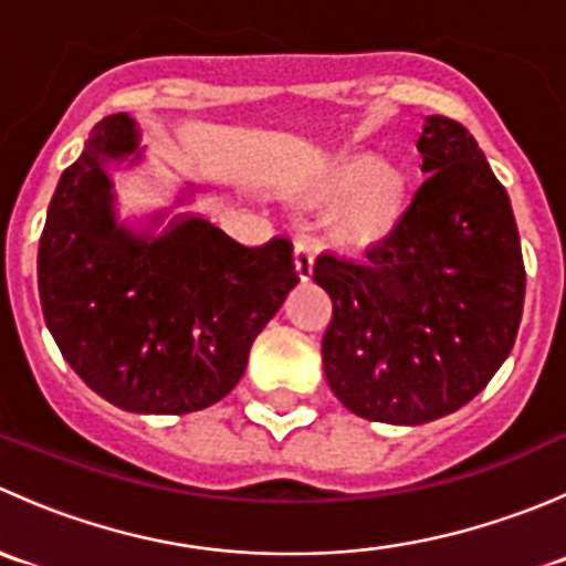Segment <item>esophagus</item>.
<instances>
[{"label": "esophagus", "instance_id": "34e87169", "mask_svg": "<svg viewBox=\"0 0 566 566\" xmlns=\"http://www.w3.org/2000/svg\"><path fill=\"white\" fill-rule=\"evenodd\" d=\"M295 271H298L301 282H310L312 271H315V251L310 243H295Z\"/></svg>", "mask_w": 566, "mask_h": 566}]
</instances>
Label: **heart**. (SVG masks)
I'll return each instance as SVG.
<instances>
[{
	"label": "heart",
	"mask_w": 566,
	"mask_h": 566,
	"mask_svg": "<svg viewBox=\"0 0 566 566\" xmlns=\"http://www.w3.org/2000/svg\"><path fill=\"white\" fill-rule=\"evenodd\" d=\"M339 208L331 238L345 249H369L397 230L408 208V177L394 164H380L373 153L336 161L312 188L315 205Z\"/></svg>",
	"instance_id": "1"
}]
</instances>
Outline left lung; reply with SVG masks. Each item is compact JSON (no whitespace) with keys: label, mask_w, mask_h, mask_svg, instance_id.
I'll use <instances>...</instances> for the list:
<instances>
[{"label":"left lung","mask_w":566,"mask_h":566,"mask_svg":"<svg viewBox=\"0 0 566 566\" xmlns=\"http://www.w3.org/2000/svg\"><path fill=\"white\" fill-rule=\"evenodd\" d=\"M427 180L361 260L319 254L334 301L323 336L331 391L356 416L424 424L471 402L515 345L526 265L506 188L454 119L427 117Z\"/></svg>","instance_id":"obj_1"}]
</instances>
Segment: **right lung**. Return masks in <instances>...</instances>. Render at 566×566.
Listing matches in <instances>:
<instances>
[{
  "mask_svg": "<svg viewBox=\"0 0 566 566\" xmlns=\"http://www.w3.org/2000/svg\"><path fill=\"white\" fill-rule=\"evenodd\" d=\"M134 150V119L112 114L62 172L40 235V304L95 394L130 413L180 416L235 389L298 273L287 238L249 249L205 219L161 238L117 227L104 161Z\"/></svg>",
  "mask_w": 566,
  "mask_h": 566,
  "instance_id": "add662e5",
  "label": "right lung"
}]
</instances>
